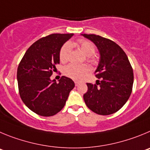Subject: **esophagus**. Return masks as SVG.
Here are the masks:
<instances>
[{
    "instance_id": "1",
    "label": "esophagus",
    "mask_w": 150,
    "mask_h": 150,
    "mask_svg": "<svg viewBox=\"0 0 150 150\" xmlns=\"http://www.w3.org/2000/svg\"><path fill=\"white\" fill-rule=\"evenodd\" d=\"M75 86H78V85L80 84V82L77 81H75Z\"/></svg>"
}]
</instances>
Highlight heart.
I'll return each mask as SVG.
<instances>
[{"mask_svg":"<svg viewBox=\"0 0 150 150\" xmlns=\"http://www.w3.org/2000/svg\"><path fill=\"white\" fill-rule=\"evenodd\" d=\"M77 47L81 52L87 57V60L91 63H96V59L93 55L95 53V46L93 43L87 40H78L77 41L67 42L62 46L60 52V60L62 63H67L69 59L72 47ZM90 68L87 65H75L69 64L63 70V73L67 77L73 80H81L82 78L88 74Z\"/></svg>","mask_w":150,"mask_h":150,"instance_id":"1","label":"heart"}]
</instances>
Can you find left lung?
Segmentation results:
<instances>
[{"mask_svg": "<svg viewBox=\"0 0 150 150\" xmlns=\"http://www.w3.org/2000/svg\"><path fill=\"white\" fill-rule=\"evenodd\" d=\"M98 48L100 60L95 84L87 83L83 95L87 107L100 115L116 113L126 103L132 91L134 74L126 54L117 43L95 34H81Z\"/></svg>", "mask_w": 150, "mask_h": 150, "instance_id": "left-lung-1", "label": "left lung"}]
</instances>
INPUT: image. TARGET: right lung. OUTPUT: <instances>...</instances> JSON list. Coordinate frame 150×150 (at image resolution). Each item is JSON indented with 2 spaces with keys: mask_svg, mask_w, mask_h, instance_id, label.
I'll return each instance as SVG.
<instances>
[{
  "mask_svg": "<svg viewBox=\"0 0 150 150\" xmlns=\"http://www.w3.org/2000/svg\"><path fill=\"white\" fill-rule=\"evenodd\" d=\"M73 33H53L40 39L30 47L17 70L19 95L27 107L42 117H51L63 109L75 87L69 78L51 80L60 63L62 46Z\"/></svg>",
  "mask_w": 150,
  "mask_h": 150,
  "instance_id": "obj_1",
  "label": "right lung"
}]
</instances>
